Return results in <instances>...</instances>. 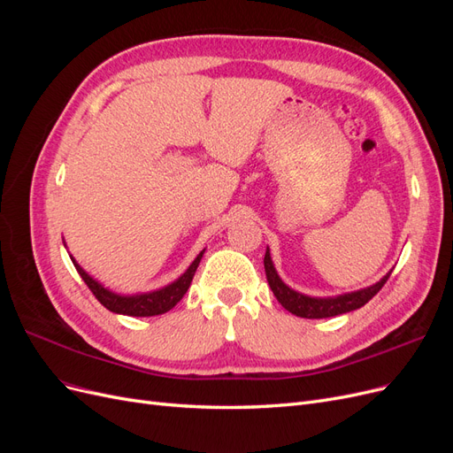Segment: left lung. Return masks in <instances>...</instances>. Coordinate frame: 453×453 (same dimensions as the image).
<instances>
[{"instance_id":"left-lung-1","label":"left lung","mask_w":453,"mask_h":453,"mask_svg":"<svg viewBox=\"0 0 453 453\" xmlns=\"http://www.w3.org/2000/svg\"><path fill=\"white\" fill-rule=\"evenodd\" d=\"M265 270H266V280H268L270 289L280 300V304L285 310H289L291 313L298 315V318H306V319L334 318V315L348 313V311H353V310L365 306L370 298L380 293L381 287L386 285V281L391 276V272H389L388 276H383L376 285H370V287H366V289L355 291V293L340 295V296H334V298H311V296H306V295H300V293L293 291L291 287H287L280 280L276 268H273V265H272L268 250H266V255H265Z\"/></svg>"}]
</instances>
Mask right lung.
<instances>
[{"label":"right lung","mask_w":453,"mask_h":453,"mask_svg":"<svg viewBox=\"0 0 453 453\" xmlns=\"http://www.w3.org/2000/svg\"><path fill=\"white\" fill-rule=\"evenodd\" d=\"M202 255H203V251H200V255L195 258V263L190 265L183 276L180 280H175L172 285L164 287V289L153 291V293L134 295V296H120L117 293H111L109 289H105L104 285H100L98 281L92 280L88 273L75 263L73 257H72V260H73V266L79 272V276L83 278V281L88 285V289L92 291V295L98 298V303L104 304L109 311L122 313V315H132V318H150V315L166 313L185 296L190 281H193V278H195V272L200 265Z\"/></svg>","instance_id":"obj_1"}]
</instances>
